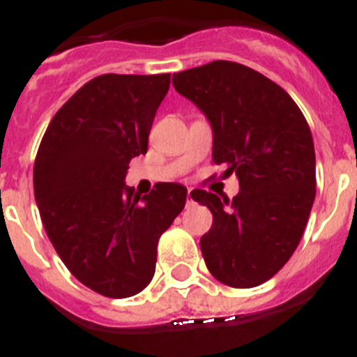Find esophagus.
Instances as JSON below:
<instances>
[{"instance_id": "obj_1", "label": "esophagus", "mask_w": 357, "mask_h": 357, "mask_svg": "<svg viewBox=\"0 0 357 357\" xmlns=\"http://www.w3.org/2000/svg\"><path fill=\"white\" fill-rule=\"evenodd\" d=\"M185 204H188V207H191L195 204V191H193V189H189V191H188V202H185Z\"/></svg>"}]
</instances>
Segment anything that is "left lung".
<instances>
[{"mask_svg": "<svg viewBox=\"0 0 357 357\" xmlns=\"http://www.w3.org/2000/svg\"><path fill=\"white\" fill-rule=\"evenodd\" d=\"M173 85L207 116L213 160L236 173L232 200L193 189L213 213L202 236L214 279L254 288L288 263L304 234L317 193L313 135L302 110L280 85L255 69L214 61L173 75Z\"/></svg>", "mask_w": 357, "mask_h": 357, "instance_id": "1", "label": "left lung"}]
</instances>
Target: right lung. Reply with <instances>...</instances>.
<instances>
[{
  "label": "right lung",
  "instance_id": "add662e5",
  "mask_svg": "<svg viewBox=\"0 0 357 357\" xmlns=\"http://www.w3.org/2000/svg\"><path fill=\"white\" fill-rule=\"evenodd\" d=\"M162 75H100L59 109L37 150L33 193L62 263L109 298L143 291L153 279L157 243L185 206L188 189L159 182L139 197L125 185L128 162L144 155Z\"/></svg>",
  "mask_w": 357,
  "mask_h": 357
}]
</instances>
